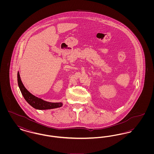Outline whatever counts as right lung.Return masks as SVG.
<instances>
[{"instance_id": "right-lung-1", "label": "right lung", "mask_w": 154, "mask_h": 154, "mask_svg": "<svg viewBox=\"0 0 154 154\" xmlns=\"http://www.w3.org/2000/svg\"><path fill=\"white\" fill-rule=\"evenodd\" d=\"M17 81L18 87L24 99L33 108L37 110H44L56 109L62 106L63 103L62 102L52 103L47 102L32 95L23 85L22 81L21 80L19 72H18L17 73Z\"/></svg>"}]
</instances>
